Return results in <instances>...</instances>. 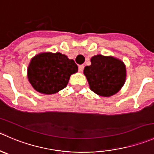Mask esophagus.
Here are the masks:
<instances>
[{
	"instance_id": "1",
	"label": "esophagus",
	"mask_w": 154,
	"mask_h": 154,
	"mask_svg": "<svg viewBox=\"0 0 154 154\" xmlns=\"http://www.w3.org/2000/svg\"><path fill=\"white\" fill-rule=\"evenodd\" d=\"M83 68H84V66H83V65H79V66H78V68H79V71H80V72H82V71H83Z\"/></svg>"
}]
</instances>
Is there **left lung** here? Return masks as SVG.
Returning a JSON list of instances; mask_svg holds the SVG:
<instances>
[{
	"label": "left lung",
	"instance_id": "left-lung-1",
	"mask_svg": "<svg viewBox=\"0 0 154 154\" xmlns=\"http://www.w3.org/2000/svg\"><path fill=\"white\" fill-rule=\"evenodd\" d=\"M90 61L91 65L85 67L83 74L91 90L103 97L117 93L126 82L124 62L112 56L100 54L92 56Z\"/></svg>",
	"mask_w": 154,
	"mask_h": 154
}]
</instances>
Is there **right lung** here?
Segmentation results:
<instances>
[{
    "label": "right lung",
    "mask_w": 154,
    "mask_h": 154,
    "mask_svg": "<svg viewBox=\"0 0 154 154\" xmlns=\"http://www.w3.org/2000/svg\"><path fill=\"white\" fill-rule=\"evenodd\" d=\"M77 71L78 67L74 61L65 54L44 52L31 59L27 76L36 91L52 95L66 87L71 74Z\"/></svg>",
    "instance_id": "right-lung-1"
}]
</instances>
